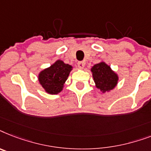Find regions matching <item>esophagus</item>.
Returning a JSON list of instances; mask_svg holds the SVG:
<instances>
[{
    "label": "esophagus",
    "instance_id": "esophagus-1",
    "mask_svg": "<svg viewBox=\"0 0 151 151\" xmlns=\"http://www.w3.org/2000/svg\"><path fill=\"white\" fill-rule=\"evenodd\" d=\"M84 65H85V61H79L78 62V67L79 68H84Z\"/></svg>",
    "mask_w": 151,
    "mask_h": 151
}]
</instances>
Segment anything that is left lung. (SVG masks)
<instances>
[{
	"label": "left lung",
	"instance_id": "1",
	"mask_svg": "<svg viewBox=\"0 0 151 151\" xmlns=\"http://www.w3.org/2000/svg\"><path fill=\"white\" fill-rule=\"evenodd\" d=\"M96 86L103 93L112 90L118 83V76L104 62L96 64L91 68Z\"/></svg>",
	"mask_w": 151,
	"mask_h": 151
}]
</instances>
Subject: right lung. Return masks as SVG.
I'll return each mask as SVG.
<instances>
[{"instance_id":"right-lung-1","label":"right lung","mask_w":151,"mask_h":151,"mask_svg":"<svg viewBox=\"0 0 151 151\" xmlns=\"http://www.w3.org/2000/svg\"><path fill=\"white\" fill-rule=\"evenodd\" d=\"M72 67L62 61H57L50 68L42 71L39 75V81L46 92L57 94L62 90L64 83L68 79Z\"/></svg>"}]
</instances>
